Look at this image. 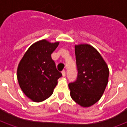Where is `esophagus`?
Instances as JSON below:
<instances>
[{"label":"esophagus","instance_id":"34e87169","mask_svg":"<svg viewBox=\"0 0 127 127\" xmlns=\"http://www.w3.org/2000/svg\"><path fill=\"white\" fill-rule=\"evenodd\" d=\"M62 75H63V77H65V75H66V71H65L64 70L62 71Z\"/></svg>","mask_w":127,"mask_h":127}]
</instances>
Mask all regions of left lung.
Masks as SVG:
<instances>
[{"instance_id":"8db88e82","label":"left lung","mask_w":127,"mask_h":127,"mask_svg":"<svg viewBox=\"0 0 127 127\" xmlns=\"http://www.w3.org/2000/svg\"><path fill=\"white\" fill-rule=\"evenodd\" d=\"M77 77L69 84L72 99L88 107L101 98L108 82L109 69L101 54L88 44L75 46Z\"/></svg>"}]
</instances>
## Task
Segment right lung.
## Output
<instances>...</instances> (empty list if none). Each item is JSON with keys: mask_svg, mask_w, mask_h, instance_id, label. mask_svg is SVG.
I'll return each instance as SVG.
<instances>
[{"mask_svg": "<svg viewBox=\"0 0 127 127\" xmlns=\"http://www.w3.org/2000/svg\"><path fill=\"white\" fill-rule=\"evenodd\" d=\"M59 42L43 39L34 43L24 54L18 64L17 77L22 91L34 102L50 97L62 76L56 67L51 54Z\"/></svg>", "mask_w": 127, "mask_h": 127, "instance_id": "right-lung-1", "label": "right lung"}]
</instances>
